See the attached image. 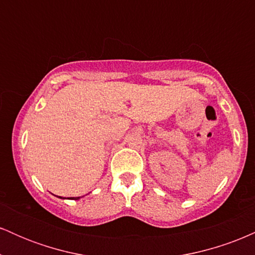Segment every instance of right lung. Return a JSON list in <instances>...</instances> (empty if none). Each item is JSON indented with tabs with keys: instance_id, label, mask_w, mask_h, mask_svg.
<instances>
[{
	"instance_id": "1",
	"label": "right lung",
	"mask_w": 255,
	"mask_h": 255,
	"mask_svg": "<svg viewBox=\"0 0 255 255\" xmlns=\"http://www.w3.org/2000/svg\"><path fill=\"white\" fill-rule=\"evenodd\" d=\"M71 199H75V200H78V199H79V197H78V198H71Z\"/></svg>"
}]
</instances>
